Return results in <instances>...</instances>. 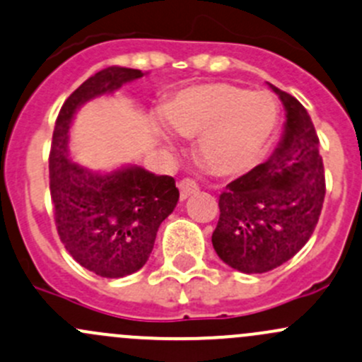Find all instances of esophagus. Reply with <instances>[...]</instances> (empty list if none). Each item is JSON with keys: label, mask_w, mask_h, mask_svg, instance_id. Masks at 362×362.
<instances>
[{"label": "esophagus", "mask_w": 362, "mask_h": 362, "mask_svg": "<svg viewBox=\"0 0 362 362\" xmlns=\"http://www.w3.org/2000/svg\"><path fill=\"white\" fill-rule=\"evenodd\" d=\"M178 191H180V199H187L192 194L199 192V187L196 185V182L191 180V178H184V180L178 182Z\"/></svg>", "instance_id": "esophagus-1"}]
</instances>
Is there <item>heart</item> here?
<instances>
[{"label":"heart","instance_id":"b5f03b06","mask_svg":"<svg viewBox=\"0 0 362 362\" xmlns=\"http://www.w3.org/2000/svg\"><path fill=\"white\" fill-rule=\"evenodd\" d=\"M279 102L271 91H250L232 83H208L178 91L163 107L171 130L197 136V159L218 177H235L257 166L279 124ZM165 142L170 136L161 132Z\"/></svg>","mask_w":362,"mask_h":362}]
</instances>
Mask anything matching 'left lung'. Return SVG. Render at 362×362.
<instances>
[{"instance_id": "left-lung-1", "label": "left lung", "mask_w": 362, "mask_h": 362, "mask_svg": "<svg viewBox=\"0 0 362 362\" xmlns=\"http://www.w3.org/2000/svg\"><path fill=\"white\" fill-rule=\"evenodd\" d=\"M283 139L274 154L220 194L211 243L232 269L262 274L295 257L309 241L325 203V166L307 109L286 91Z\"/></svg>"}]
</instances>
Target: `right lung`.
<instances>
[{
	"instance_id": "right-lung-1",
	"label": "right lung",
	"mask_w": 362,
	"mask_h": 362,
	"mask_svg": "<svg viewBox=\"0 0 362 362\" xmlns=\"http://www.w3.org/2000/svg\"><path fill=\"white\" fill-rule=\"evenodd\" d=\"M142 76L139 69L111 66L72 91L57 116L48 159L60 241L81 267L109 279L146 265L159 226L177 206L178 189L173 177L140 166L102 175L76 165L67 154L69 127L79 105Z\"/></svg>"
}]
</instances>
